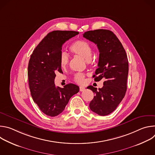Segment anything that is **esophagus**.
<instances>
[{
  "mask_svg": "<svg viewBox=\"0 0 155 155\" xmlns=\"http://www.w3.org/2000/svg\"><path fill=\"white\" fill-rule=\"evenodd\" d=\"M85 90V87L83 86H80V91H83Z\"/></svg>",
  "mask_w": 155,
  "mask_h": 155,
  "instance_id": "obj_1",
  "label": "esophagus"
}]
</instances>
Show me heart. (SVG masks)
Masks as SVG:
<instances>
[{
    "instance_id": "b5f03b06",
    "label": "heart",
    "mask_w": 155,
    "mask_h": 155,
    "mask_svg": "<svg viewBox=\"0 0 155 155\" xmlns=\"http://www.w3.org/2000/svg\"><path fill=\"white\" fill-rule=\"evenodd\" d=\"M70 51L74 54L78 56L86 61L90 62L93 54V48L90 44L85 40H79L72 43L70 47ZM69 58L64 52H62L59 57V63L61 67L65 69L68 66ZM85 75L82 73H77L74 76V81L80 84L84 83Z\"/></svg>"
}]
</instances>
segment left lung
I'll return each mask as SVG.
<instances>
[{"instance_id":"8db88e82","label":"left lung","mask_w":155,"mask_h":155,"mask_svg":"<svg viewBox=\"0 0 155 155\" xmlns=\"http://www.w3.org/2000/svg\"><path fill=\"white\" fill-rule=\"evenodd\" d=\"M83 35L99 49V68L93 75L94 80H105L99 91L93 86L87 87L95 94L90 108L99 115L105 116L114 111L125 96L129 71L127 54L120 41L109 30L89 31Z\"/></svg>"}]
</instances>
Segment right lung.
Instances as JSON below:
<instances>
[{
    "instance_id": "1",
    "label": "right lung",
    "mask_w": 155,
    "mask_h": 155,
    "mask_svg": "<svg viewBox=\"0 0 155 155\" xmlns=\"http://www.w3.org/2000/svg\"><path fill=\"white\" fill-rule=\"evenodd\" d=\"M72 31H54L48 33L33 51L28 65L31 94L41 111L50 117L62 112L71 97L79 91V87L69 83L63 88L56 86V73L62 72L59 63L62 46L78 34Z\"/></svg>"
}]
</instances>
